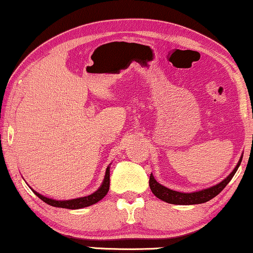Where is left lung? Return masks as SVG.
<instances>
[{"label":"left lung","mask_w":253,"mask_h":253,"mask_svg":"<svg viewBox=\"0 0 253 253\" xmlns=\"http://www.w3.org/2000/svg\"><path fill=\"white\" fill-rule=\"evenodd\" d=\"M242 162V158L238 161V164L233 171L230 172L229 176L223 179L222 182H220L219 184L211 186L209 189L200 190V191L191 192V193H184V192H178L170 190L166 186L161 185L160 183L155 181L154 176L151 174L150 176V188L152 192L154 193L155 197H158L159 199L164 200L166 203L174 204V205H195V204H203L211 200L214 197L219 195L222 190L226 188V185L230 182V179L234 177L235 172L237 171L238 167H240Z\"/></svg>","instance_id":"8db88e82"}]
</instances>
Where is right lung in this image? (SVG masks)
<instances>
[{"label": "right lung", "mask_w": 253, "mask_h": 253, "mask_svg": "<svg viewBox=\"0 0 253 253\" xmlns=\"http://www.w3.org/2000/svg\"><path fill=\"white\" fill-rule=\"evenodd\" d=\"M109 168L110 167L108 166L106 169L105 179H103L101 186H100V188L96 190L95 192H93L92 195H89V196L81 197V198H76V199H69V200H55L51 198H47V197L40 195V193L34 191V190H33V192L36 193V195L39 197L42 202H44L50 206H54V207H62V209H69V210H78V209H83V207L91 206V205H93V204L98 203L99 200H101L103 197L107 195V192H108L109 182H110Z\"/></svg>", "instance_id": "add662e5"}]
</instances>
